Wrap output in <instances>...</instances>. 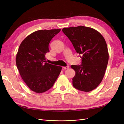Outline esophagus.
Here are the masks:
<instances>
[{
	"instance_id": "esophagus-1",
	"label": "esophagus",
	"mask_w": 124,
	"mask_h": 124,
	"mask_svg": "<svg viewBox=\"0 0 124 124\" xmlns=\"http://www.w3.org/2000/svg\"><path fill=\"white\" fill-rule=\"evenodd\" d=\"M63 69H65V70L68 69L69 68V66H66V67H63Z\"/></svg>"
}]
</instances>
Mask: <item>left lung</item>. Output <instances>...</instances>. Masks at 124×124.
<instances>
[{
    "instance_id": "1",
    "label": "left lung",
    "mask_w": 124,
    "mask_h": 124,
    "mask_svg": "<svg viewBox=\"0 0 124 124\" xmlns=\"http://www.w3.org/2000/svg\"><path fill=\"white\" fill-rule=\"evenodd\" d=\"M62 31L82 59L81 65L71 66L76 72L73 87L91 92L100 84L107 69L108 53L106 40L96 30L83 26L63 28Z\"/></svg>"
}]
</instances>
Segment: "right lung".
I'll use <instances>...</instances> for the list:
<instances>
[{"mask_svg":"<svg viewBox=\"0 0 124 124\" xmlns=\"http://www.w3.org/2000/svg\"><path fill=\"white\" fill-rule=\"evenodd\" d=\"M61 29L40 30L32 32L22 42L16 56L20 74L32 91L44 93L53 86L62 67L46 62L48 45Z\"/></svg>","mask_w":124,"mask_h":124,"instance_id":"1","label":"right lung"}]
</instances>
